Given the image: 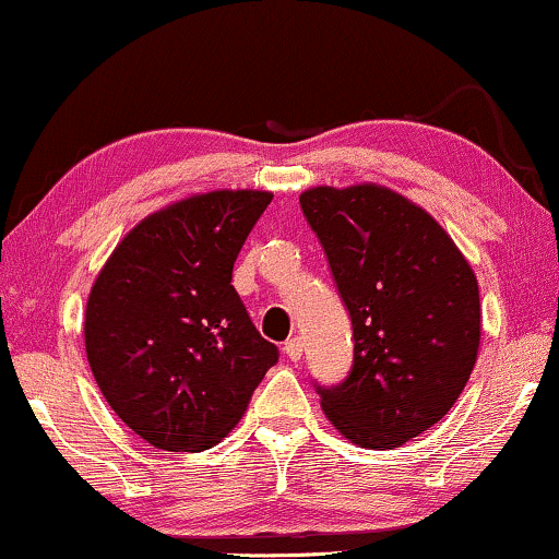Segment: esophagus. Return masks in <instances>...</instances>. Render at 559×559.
Segmentation results:
<instances>
[{"label": "esophagus", "mask_w": 559, "mask_h": 559, "mask_svg": "<svg viewBox=\"0 0 559 559\" xmlns=\"http://www.w3.org/2000/svg\"><path fill=\"white\" fill-rule=\"evenodd\" d=\"M285 354H287V359H293V361L300 359L302 357V338L300 336L289 338V342L285 344Z\"/></svg>", "instance_id": "esophagus-1"}]
</instances>
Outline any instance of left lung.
Instances as JSON below:
<instances>
[{
	"mask_svg": "<svg viewBox=\"0 0 559 559\" xmlns=\"http://www.w3.org/2000/svg\"><path fill=\"white\" fill-rule=\"evenodd\" d=\"M300 207L354 331L352 372L316 385L325 416L352 444L401 447L447 416L473 372V266L424 207L388 187H313Z\"/></svg>",
	"mask_w": 559,
	"mask_h": 559,
	"instance_id": "1",
	"label": "left lung"
}]
</instances>
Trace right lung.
<instances>
[{
  "instance_id": "right-lung-1",
  "label": "right lung",
  "mask_w": 559,
  "mask_h": 559,
  "mask_svg": "<svg viewBox=\"0 0 559 559\" xmlns=\"http://www.w3.org/2000/svg\"><path fill=\"white\" fill-rule=\"evenodd\" d=\"M272 192L215 190L143 217L94 280L84 344L105 401L151 447L202 452L241 421L277 346L234 262Z\"/></svg>"
}]
</instances>
